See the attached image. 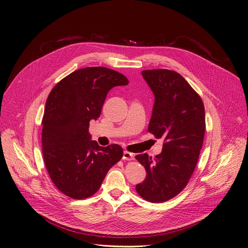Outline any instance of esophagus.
Masks as SVG:
<instances>
[{
	"label": "esophagus",
	"instance_id": "obj_1",
	"mask_svg": "<svg viewBox=\"0 0 248 248\" xmlns=\"http://www.w3.org/2000/svg\"><path fill=\"white\" fill-rule=\"evenodd\" d=\"M123 159L126 160V161H132V160H134V155L128 151H124Z\"/></svg>",
	"mask_w": 248,
	"mask_h": 248
}]
</instances>
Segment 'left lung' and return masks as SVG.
<instances>
[{
	"instance_id": "8db88e82",
	"label": "left lung",
	"mask_w": 248,
	"mask_h": 248,
	"mask_svg": "<svg viewBox=\"0 0 248 248\" xmlns=\"http://www.w3.org/2000/svg\"><path fill=\"white\" fill-rule=\"evenodd\" d=\"M155 96L148 131L164 138L161 154L136 155L144 166L146 179L136 186L137 193L152 203L178 195L188 184L202 148L205 110L200 96L173 70L159 68L141 72Z\"/></svg>"
}]
</instances>
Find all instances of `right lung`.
Segmentation results:
<instances>
[{"instance_id": "1", "label": "right lung", "mask_w": 248, "mask_h": 248, "mask_svg": "<svg viewBox=\"0 0 248 248\" xmlns=\"http://www.w3.org/2000/svg\"><path fill=\"white\" fill-rule=\"evenodd\" d=\"M127 84L116 70L91 66L68 75L50 92L42 120V152L52 182L66 196H92L122 159L120 145L99 146L88 128L100 117L108 92Z\"/></svg>"}]
</instances>
